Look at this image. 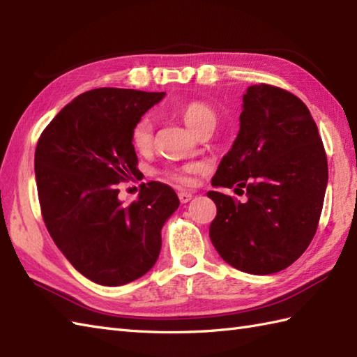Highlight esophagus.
<instances>
[{"label":"esophagus","mask_w":357,"mask_h":357,"mask_svg":"<svg viewBox=\"0 0 357 357\" xmlns=\"http://www.w3.org/2000/svg\"><path fill=\"white\" fill-rule=\"evenodd\" d=\"M178 198H179V201L183 202V204H185V202H188L190 201L193 196H192V193H188V192H184V190H181L179 193H178Z\"/></svg>","instance_id":"34e87169"}]
</instances>
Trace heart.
<instances>
[{"label": "heart", "instance_id": "1", "mask_svg": "<svg viewBox=\"0 0 357 357\" xmlns=\"http://www.w3.org/2000/svg\"><path fill=\"white\" fill-rule=\"evenodd\" d=\"M181 118L185 123V126L190 128L192 132L198 133L201 128L207 126H215L216 123V112L215 109L204 101H190L184 104L179 110ZM153 133H155V126L153 119L150 115H142L141 118L136 119V123L132 127L130 132V141L132 146L144 153L147 151L151 144H153ZM195 170V167H185L184 170H170L167 172V176L172 181H176V183L185 184L188 181L187 173Z\"/></svg>", "mask_w": 357, "mask_h": 357}]
</instances>
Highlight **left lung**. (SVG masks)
<instances>
[{"label": "left lung", "mask_w": 357, "mask_h": 357, "mask_svg": "<svg viewBox=\"0 0 357 357\" xmlns=\"http://www.w3.org/2000/svg\"><path fill=\"white\" fill-rule=\"evenodd\" d=\"M239 133L211 179L244 202L208 192L216 252L250 275H271L305 252L319 224L328 164L317 126L298 96L270 84L247 89Z\"/></svg>", "instance_id": "8db88e82"}]
</instances>
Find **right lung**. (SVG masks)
<instances>
[{
	"label": "right lung",
	"instance_id": "add662e5",
	"mask_svg": "<svg viewBox=\"0 0 357 357\" xmlns=\"http://www.w3.org/2000/svg\"><path fill=\"white\" fill-rule=\"evenodd\" d=\"M164 92L101 87L75 98L44 128L35 176L44 224L75 268L118 287L153 267L161 230L179 199L167 184H141L124 206L118 184L139 173L132 127Z\"/></svg>",
	"mask_w": 357,
	"mask_h": 357
}]
</instances>
